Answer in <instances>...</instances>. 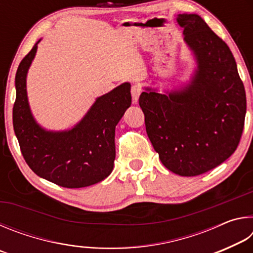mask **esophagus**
Masks as SVG:
<instances>
[{"mask_svg":"<svg viewBox=\"0 0 253 253\" xmlns=\"http://www.w3.org/2000/svg\"><path fill=\"white\" fill-rule=\"evenodd\" d=\"M142 87H140V85H138V84H134L131 87V96H132V101L135 102H137V100H138V98H139V95L140 93H142Z\"/></svg>","mask_w":253,"mask_h":253,"instance_id":"esophagus-1","label":"esophagus"}]
</instances>
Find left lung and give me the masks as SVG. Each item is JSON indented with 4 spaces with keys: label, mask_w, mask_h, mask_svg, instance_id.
<instances>
[{
    "label": "left lung",
    "mask_w": 253,
    "mask_h": 253,
    "mask_svg": "<svg viewBox=\"0 0 253 253\" xmlns=\"http://www.w3.org/2000/svg\"><path fill=\"white\" fill-rule=\"evenodd\" d=\"M184 40L198 70L183 90L164 95L147 88L139 96L148 138L163 165L196 176L232 155L241 139L246 90L233 54L198 14H178Z\"/></svg>",
    "instance_id": "left-lung-1"
}]
</instances>
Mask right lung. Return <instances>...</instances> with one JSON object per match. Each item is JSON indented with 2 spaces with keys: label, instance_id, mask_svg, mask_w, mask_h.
<instances>
[{
  "label": "right lung",
  "instance_id": "add662e5",
  "mask_svg": "<svg viewBox=\"0 0 253 253\" xmlns=\"http://www.w3.org/2000/svg\"><path fill=\"white\" fill-rule=\"evenodd\" d=\"M38 42L20 62L15 75L13 127L21 153L38 176L57 185L67 188L92 185L105 179L114 169L115 128L131 104L130 84H123L97 98L72 129L46 131L32 117L25 84Z\"/></svg>",
  "mask_w": 253,
  "mask_h": 253
}]
</instances>
